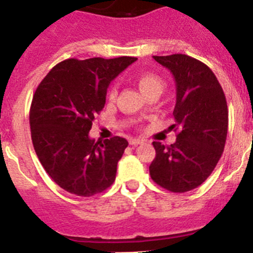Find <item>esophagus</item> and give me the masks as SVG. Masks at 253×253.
I'll return each instance as SVG.
<instances>
[{
  "label": "esophagus",
  "mask_w": 253,
  "mask_h": 253,
  "mask_svg": "<svg viewBox=\"0 0 253 253\" xmlns=\"http://www.w3.org/2000/svg\"><path fill=\"white\" fill-rule=\"evenodd\" d=\"M143 142H144V140L140 139V138H133V139L129 140V144H130V146H138V144H142Z\"/></svg>",
  "instance_id": "34e87169"
}]
</instances>
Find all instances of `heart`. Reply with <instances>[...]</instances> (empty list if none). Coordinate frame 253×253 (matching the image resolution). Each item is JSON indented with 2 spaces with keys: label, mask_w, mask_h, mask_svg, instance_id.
I'll return each mask as SVG.
<instances>
[{
  "label": "heart",
  "mask_w": 253,
  "mask_h": 253,
  "mask_svg": "<svg viewBox=\"0 0 253 253\" xmlns=\"http://www.w3.org/2000/svg\"><path fill=\"white\" fill-rule=\"evenodd\" d=\"M135 82H137L139 90L142 91L144 96L149 95L151 92L161 93V91H162L163 88L162 78H161L160 76L154 75V73L151 72L139 73V75L135 77ZM116 93H118V88H116V86L114 84V86H111L110 88H109L107 96H109V99L110 100H114L115 99Z\"/></svg>",
  "instance_id": "b5f03b06"
}]
</instances>
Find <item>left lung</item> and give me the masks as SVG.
<instances>
[{"label":"left lung","instance_id":"left-lung-1","mask_svg":"<svg viewBox=\"0 0 253 253\" xmlns=\"http://www.w3.org/2000/svg\"><path fill=\"white\" fill-rule=\"evenodd\" d=\"M171 71L176 82L173 118L176 142H153L152 180L172 193H186L204 182L224 151L228 133L225 95L213 71L186 54L153 55Z\"/></svg>","mask_w":253,"mask_h":253}]
</instances>
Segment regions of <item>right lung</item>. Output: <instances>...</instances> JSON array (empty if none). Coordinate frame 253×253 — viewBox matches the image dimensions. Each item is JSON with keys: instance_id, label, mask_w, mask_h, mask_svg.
Wrapping results in <instances>:
<instances>
[{"instance_id": "add662e5", "label": "right lung", "mask_w": 253, "mask_h": 253, "mask_svg": "<svg viewBox=\"0 0 253 253\" xmlns=\"http://www.w3.org/2000/svg\"><path fill=\"white\" fill-rule=\"evenodd\" d=\"M135 60L71 58L53 67L38 86L30 107L33 146L46 173L68 193L88 198L115 181L128 140L95 142L88 131L104 109L110 82Z\"/></svg>"}]
</instances>
